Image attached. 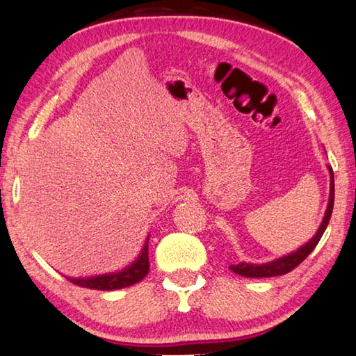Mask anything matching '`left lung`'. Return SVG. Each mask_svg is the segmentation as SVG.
<instances>
[{
    "label": "left lung",
    "instance_id": "left-lung-1",
    "mask_svg": "<svg viewBox=\"0 0 356 356\" xmlns=\"http://www.w3.org/2000/svg\"><path fill=\"white\" fill-rule=\"evenodd\" d=\"M328 170H330V200H328V207H326L323 220H322V224H320L316 235H314L311 240L305 244V246H301L298 250H295V252L284 255V257H281V259L268 261V264L255 265V264H244V261H241V264H238V265H230V270L233 273H236V275L244 276V277L281 276L298 266L301 261L305 260L314 249H316V246L320 241V238H322L323 232L326 230V225H328V222H330L331 213H333V205H334V175H333V168L328 167Z\"/></svg>",
    "mask_w": 356,
    "mask_h": 356
}]
</instances>
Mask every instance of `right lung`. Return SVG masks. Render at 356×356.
Here are the masks:
<instances>
[{
  "label": "right lung",
  "mask_w": 356,
  "mask_h": 356,
  "mask_svg": "<svg viewBox=\"0 0 356 356\" xmlns=\"http://www.w3.org/2000/svg\"><path fill=\"white\" fill-rule=\"evenodd\" d=\"M149 271V261H148V238L147 243L143 244V249L137 260L134 264L126 266L124 270L108 273V275H99L91 277H67L72 284L79 285V287L95 289V290H118L129 287L142 281V279L148 275Z\"/></svg>",
  "instance_id": "right-lung-1"
}]
</instances>
